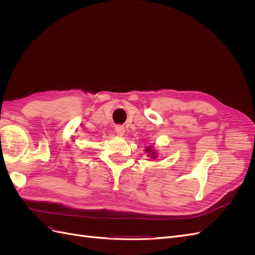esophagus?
I'll list each match as a JSON object with an SVG mask.
<instances>
[{
  "instance_id": "1",
  "label": "esophagus",
  "mask_w": 255,
  "mask_h": 255,
  "mask_svg": "<svg viewBox=\"0 0 255 255\" xmlns=\"http://www.w3.org/2000/svg\"><path fill=\"white\" fill-rule=\"evenodd\" d=\"M115 130H116V133H117L118 136H123L126 133V129L122 126H117L115 128Z\"/></svg>"
}]
</instances>
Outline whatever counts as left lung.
<instances>
[{"label": "left lung", "mask_w": 255, "mask_h": 255, "mask_svg": "<svg viewBox=\"0 0 255 255\" xmlns=\"http://www.w3.org/2000/svg\"><path fill=\"white\" fill-rule=\"evenodd\" d=\"M145 152H148L149 153V156H151L152 158H155L156 157V153H155V151L153 150L152 146H148V148L145 149Z\"/></svg>", "instance_id": "obj_1"}]
</instances>
